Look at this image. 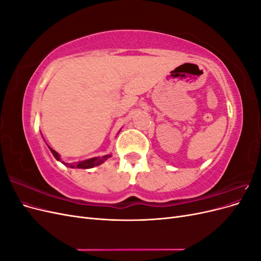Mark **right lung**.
Instances as JSON below:
<instances>
[{
	"instance_id": "right-lung-1",
	"label": "right lung",
	"mask_w": 261,
	"mask_h": 261,
	"mask_svg": "<svg viewBox=\"0 0 261 261\" xmlns=\"http://www.w3.org/2000/svg\"><path fill=\"white\" fill-rule=\"evenodd\" d=\"M49 149L51 150V152L54 155L55 159H57L58 161H61L63 164L66 165V167L72 168V169L73 168H77V169H91L93 167H97V165H100L101 163H103L107 159H109V158L111 156V154H107V155H103V156H101V158L100 156L91 158V159H87L85 161H80V162H75V163H66V162L61 160L60 154L57 151H55V150H53L51 147H49Z\"/></svg>"
}]
</instances>
